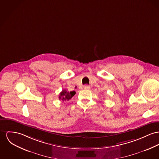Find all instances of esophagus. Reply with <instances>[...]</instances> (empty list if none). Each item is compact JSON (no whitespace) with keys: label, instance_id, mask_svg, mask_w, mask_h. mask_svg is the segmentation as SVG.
I'll use <instances>...</instances> for the list:
<instances>
[{"label":"esophagus","instance_id":"esophagus-1","mask_svg":"<svg viewBox=\"0 0 159 159\" xmlns=\"http://www.w3.org/2000/svg\"><path fill=\"white\" fill-rule=\"evenodd\" d=\"M83 87H84V89H86V90H89V89H90V86L89 85H84Z\"/></svg>","mask_w":159,"mask_h":159}]
</instances>
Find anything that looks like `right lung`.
Segmentation results:
<instances>
[{"instance_id": "obj_1", "label": "right lung", "mask_w": 159, "mask_h": 159, "mask_svg": "<svg viewBox=\"0 0 159 159\" xmlns=\"http://www.w3.org/2000/svg\"><path fill=\"white\" fill-rule=\"evenodd\" d=\"M75 94V92H67L66 90H63L62 92L60 93L59 99H61L63 101H69L70 99Z\"/></svg>"}]
</instances>
